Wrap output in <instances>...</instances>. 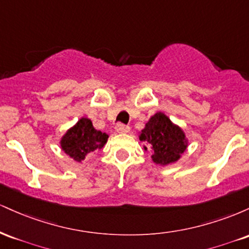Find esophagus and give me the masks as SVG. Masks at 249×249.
<instances>
[{
	"mask_svg": "<svg viewBox=\"0 0 249 249\" xmlns=\"http://www.w3.org/2000/svg\"><path fill=\"white\" fill-rule=\"evenodd\" d=\"M116 131L118 133H128V132H130V127H128L127 125L118 124L116 126Z\"/></svg>",
	"mask_w": 249,
	"mask_h": 249,
	"instance_id": "34e87169",
	"label": "esophagus"
}]
</instances>
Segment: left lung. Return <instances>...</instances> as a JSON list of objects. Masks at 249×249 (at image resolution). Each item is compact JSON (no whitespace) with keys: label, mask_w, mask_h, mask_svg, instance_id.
<instances>
[{"label":"left lung","mask_w":249,"mask_h":249,"mask_svg":"<svg viewBox=\"0 0 249 249\" xmlns=\"http://www.w3.org/2000/svg\"><path fill=\"white\" fill-rule=\"evenodd\" d=\"M139 141L145 151L152 152L151 159L160 166L174 164L181 158L188 147V138L179 125L174 124L170 117L159 111L150 118L139 132Z\"/></svg>","instance_id":"8db88e82"}]
</instances>
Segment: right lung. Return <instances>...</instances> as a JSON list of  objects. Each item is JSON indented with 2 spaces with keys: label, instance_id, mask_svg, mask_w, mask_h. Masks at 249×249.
Returning <instances> with one entry per match:
<instances>
[{
  "label": "right lung",
  "instance_id": "add662e5",
  "mask_svg": "<svg viewBox=\"0 0 249 249\" xmlns=\"http://www.w3.org/2000/svg\"><path fill=\"white\" fill-rule=\"evenodd\" d=\"M107 138L108 134L95 128L90 118L82 117L61 137L59 146L68 157L82 164L88 154L102 150Z\"/></svg>",
  "mask_w": 249,
  "mask_h": 249
}]
</instances>
